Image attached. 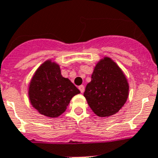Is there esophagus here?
Wrapping results in <instances>:
<instances>
[{"instance_id": "esophagus-1", "label": "esophagus", "mask_w": 158, "mask_h": 158, "mask_svg": "<svg viewBox=\"0 0 158 158\" xmlns=\"http://www.w3.org/2000/svg\"><path fill=\"white\" fill-rule=\"evenodd\" d=\"M79 91H80V92L83 93V92H84V90H85V88H84V86L83 85H80V86H79Z\"/></svg>"}]
</instances>
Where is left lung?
<instances>
[{
	"label": "left lung",
	"instance_id": "left-lung-1",
	"mask_svg": "<svg viewBox=\"0 0 158 158\" xmlns=\"http://www.w3.org/2000/svg\"><path fill=\"white\" fill-rule=\"evenodd\" d=\"M128 90V83L121 69L111 59L105 57L97 64L83 96L97 116L109 117L123 106Z\"/></svg>",
	"mask_w": 158,
	"mask_h": 158
}]
</instances>
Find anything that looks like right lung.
I'll list each match as a JSON object with an SVG mask.
<instances>
[{
	"mask_svg": "<svg viewBox=\"0 0 158 158\" xmlns=\"http://www.w3.org/2000/svg\"><path fill=\"white\" fill-rule=\"evenodd\" d=\"M80 91L62 77L58 65L45 61L35 73L29 87L31 105L41 114L57 118L63 114L74 96Z\"/></svg>",
	"mask_w": 158,
	"mask_h": 158,
	"instance_id": "obj_1",
	"label": "right lung"
}]
</instances>
